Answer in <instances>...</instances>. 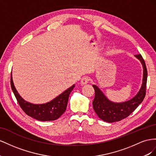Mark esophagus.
<instances>
[{
	"label": "esophagus",
	"instance_id": "obj_1",
	"mask_svg": "<svg viewBox=\"0 0 156 156\" xmlns=\"http://www.w3.org/2000/svg\"><path fill=\"white\" fill-rule=\"evenodd\" d=\"M90 77L88 76H83L82 79H81V83L83 84V85H84V84H86L87 83H88L89 82H90Z\"/></svg>",
	"mask_w": 156,
	"mask_h": 156
}]
</instances>
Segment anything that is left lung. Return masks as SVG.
<instances>
[{"label":"left lung","instance_id":"1","mask_svg":"<svg viewBox=\"0 0 156 156\" xmlns=\"http://www.w3.org/2000/svg\"><path fill=\"white\" fill-rule=\"evenodd\" d=\"M135 56L140 61L143 66V79L139 91L131 99L123 103H113L106 97L99 87L95 85H93L95 90L93 107L99 118L105 122L109 123L119 122L128 117L144 99L147 82V69L142 55L138 54Z\"/></svg>","mask_w":156,"mask_h":156}]
</instances>
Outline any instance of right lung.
Instances as JSON below:
<instances>
[{"label": "right lung", "mask_w": 156, "mask_h": 156, "mask_svg": "<svg viewBox=\"0 0 156 156\" xmlns=\"http://www.w3.org/2000/svg\"><path fill=\"white\" fill-rule=\"evenodd\" d=\"M10 83L13 93H14L20 107L24 111V112L33 118L43 122L55 120L58 119L65 112L69 95L75 86L74 84L73 86L68 88L59 96H57L54 99L48 102V103L34 105L25 101L20 95L14 85V83H13L12 74Z\"/></svg>", "instance_id": "obj_1"}]
</instances>
